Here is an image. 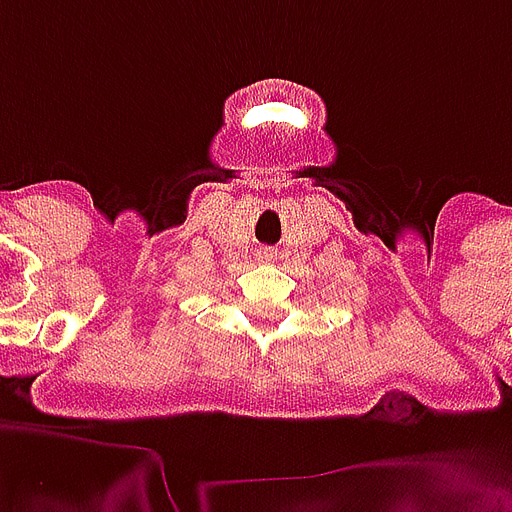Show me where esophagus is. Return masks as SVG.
Listing matches in <instances>:
<instances>
[{
  "instance_id": "34e87169",
  "label": "esophagus",
  "mask_w": 512,
  "mask_h": 512,
  "mask_svg": "<svg viewBox=\"0 0 512 512\" xmlns=\"http://www.w3.org/2000/svg\"><path fill=\"white\" fill-rule=\"evenodd\" d=\"M260 255H263V257H265V260H268V257H273V255H271V252H260Z\"/></svg>"
}]
</instances>
